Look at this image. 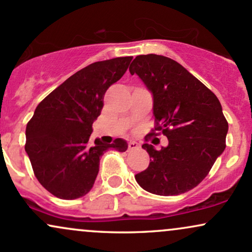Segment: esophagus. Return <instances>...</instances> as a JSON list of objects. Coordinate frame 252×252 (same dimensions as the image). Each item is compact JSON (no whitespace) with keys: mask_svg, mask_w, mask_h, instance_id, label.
<instances>
[{"mask_svg":"<svg viewBox=\"0 0 252 252\" xmlns=\"http://www.w3.org/2000/svg\"><path fill=\"white\" fill-rule=\"evenodd\" d=\"M138 143L136 142V141H129V143H128V149L129 150H134V149H136V148H138Z\"/></svg>","mask_w":252,"mask_h":252,"instance_id":"34e87169","label":"esophagus"}]
</instances>
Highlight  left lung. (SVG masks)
<instances>
[{
	"mask_svg": "<svg viewBox=\"0 0 252 252\" xmlns=\"http://www.w3.org/2000/svg\"><path fill=\"white\" fill-rule=\"evenodd\" d=\"M129 71L137 74L152 92L155 130L168 138V146L161 150L143 144L150 162L148 168L135 175L136 181L158 195H179L194 189L226 146L228 124L220 102L170 58L137 56Z\"/></svg>",
	"mask_w": 252,
	"mask_h": 252,
	"instance_id": "1",
	"label": "left lung"
}]
</instances>
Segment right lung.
Instances as JSON below:
<instances>
[{"mask_svg": "<svg viewBox=\"0 0 252 252\" xmlns=\"http://www.w3.org/2000/svg\"><path fill=\"white\" fill-rule=\"evenodd\" d=\"M132 57L91 63L51 92L34 111L26 128L25 150L40 184L57 198L72 200L91 190L106 150L126 152L116 138L105 144L90 141L106 90L128 70Z\"/></svg>", "mask_w": 252, "mask_h": 252, "instance_id": "obj_1", "label": "right lung"}]
</instances>
